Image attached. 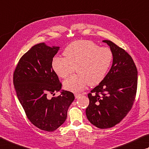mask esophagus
<instances>
[{"label": "esophagus", "instance_id": "1", "mask_svg": "<svg viewBox=\"0 0 149 149\" xmlns=\"http://www.w3.org/2000/svg\"><path fill=\"white\" fill-rule=\"evenodd\" d=\"M81 96V94H75V97L76 99L79 98Z\"/></svg>", "mask_w": 149, "mask_h": 149}]
</instances>
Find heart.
<instances>
[{
	"label": "heart",
	"mask_w": 149,
	"mask_h": 149,
	"mask_svg": "<svg viewBox=\"0 0 149 149\" xmlns=\"http://www.w3.org/2000/svg\"><path fill=\"white\" fill-rule=\"evenodd\" d=\"M64 57L56 56L52 61V68L61 78L72 75L64 81V87L72 92H79L89 84L96 85L102 81L111 65L112 51L108 47H100L94 43L85 40L72 42L65 48Z\"/></svg>",
	"instance_id": "obj_1"
}]
</instances>
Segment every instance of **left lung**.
Instances as JSON below:
<instances>
[{
	"label": "left lung",
	"mask_w": 149,
	"mask_h": 149,
	"mask_svg": "<svg viewBox=\"0 0 149 149\" xmlns=\"http://www.w3.org/2000/svg\"><path fill=\"white\" fill-rule=\"evenodd\" d=\"M113 53L112 66L98 86L88 94L86 115L97 128H111L126 117L133 106L137 88V70L132 56L110 40L103 41Z\"/></svg>",
	"instance_id": "left-lung-1"
}]
</instances>
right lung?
I'll use <instances>...</instances> for the list:
<instances>
[{
  "label": "right lung",
  "mask_w": 149,
  "mask_h": 149,
  "mask_svg": "<svg viewBox=\"0 0 149 149\" xmlns=\"http://www.w3.org/2000/svg\"><path fill=\"white\" fill-rule=\"evenodd\" d=\"M58 47L44 43L32 47L21 56L13 72V82L20 104L31 123L42 130L53 132L66 120L68 109L74 100V94L63 91L62 83L52 68Z\"/></svg>",
  "instance_id": "1"
}]
</instances>
